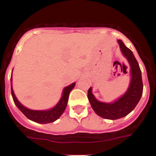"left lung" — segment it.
Instances as JSON below:
<instances>
[{"instance_id":"1","label":"left lung","mask_w":156,"mask_h":156,"mask_svg":"<svg viewBox=\"0 0 156 156\" xmlns=\"http://www.w3.org/2000/svg\"><path fill=\"white\" fill-rule=\"evenodd\" d=\"M118 42L122 54L127 58L130 66L131 79L126 93L116 101L108 103L98 101L92 94L91 87L87 92V98L94 111L100 117L111 120L121 119L131 112L139 103L144 89L141 70L133 52L121 40Z\"/></svg>"}]
</instances>
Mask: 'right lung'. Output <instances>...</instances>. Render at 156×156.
<instances>
[{
    "label": "right lung",
    "mask_w": 156,
    "mask_h": 156,
    "mask_svg": "<svg viewBox=\"0 0 156 156\" xmlns=\"http://www.w3.org/2000/svg\"><path fill=\"white\" fill-rule=\"evenodd\" d=\"M10 81H12V76L10 78ZM75 85V83H72L70 85L67 86L63 89L62 91V95L61 97L59 103L56 105L53 108L49 110H41V111H38V110H31L29 108H26L23 106L21 103L19 102L16 97L15 94H14L13 90H12V84H11V94H12V99H13L14 103L16 106L18 107L19 109L30 120L33 121L34 122L41 124H48L51 123V122H55L57 120L63 112L65 111L66 107L67 106L69 100V93L71 92L72 89Z\"/></svg>",
    "instance_id": "add662e5"
}]
</instances>
